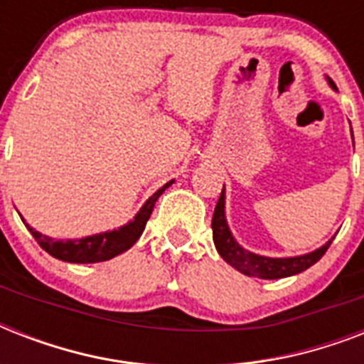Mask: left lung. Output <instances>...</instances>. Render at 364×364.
<instances>
[{"label":"left lung","instance_id":"obj_1","mask_svg":"<svg viewBox=\"0 0 364 364\" xmlns=\"http://www.w3.org/2000/svg\"><path fill=\"white\" fill-rule=\"evenodd\" d=\"M328 82L333 85L331 79H328ZM211 228H213V242H215L217 251L223 259L242 274L260 277V279H277V277L294 276V274L308 270L311 264H316L317 260L321 259L333 243V240H331L314 253L291 257V259H270V257H259V255L249 253L236 243V240L232 238V234L228 230L227 221H225V188L217 200L213 219H211Z\"/></svg>","mask_w":364,"mask_h":364}]
</instances>
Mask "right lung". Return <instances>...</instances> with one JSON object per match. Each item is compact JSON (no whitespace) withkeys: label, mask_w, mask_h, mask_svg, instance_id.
<instances>
[{"label":"right lung","mask_w":364,"mask_h":364,"mask_svg":"<svg viewBox=\"0 0 364 364\" xmlns=\"http://www.w3.org/2000/svg\"><path fill=\"white\" fill-rule=\"evenodd\" d=\"M170 185L171 181L166 183L162 188H159V191L145 202V205L139 210V213L134 217V221H130L126 227L119 228V230L94 234V236H88V238L82 240H65V242H62V240H53L48 238V236H43L41 232L33 230L30 225H26V227H28V230L31 232V236L37 240V243H39L48 255H53L54 259L65 260V262H81V264L109 260L113 259V257H117V255H121L126 249H130L132 245L137 242V238H139L143 230H145V225H147L149 217L153 213L154 202L159 200L160 194L164 193Z\"/></svg>","instance_id":"add662e5"}]
</instances>
